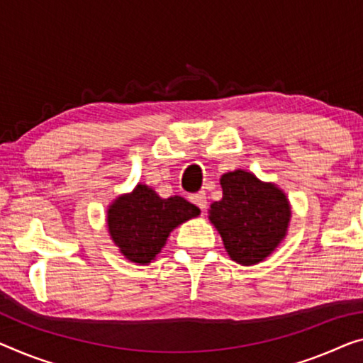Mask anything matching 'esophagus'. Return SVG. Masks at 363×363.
<instances>
[{
	"instance_id": "esophagus-1",
	"label": "esophagus",
	"mask_w": 363,
	"mask_h": 363,
	"mask_svg": "<svg viewBox=\"0 0 363 363\" xmlns=\"http://www.w3.org/2000/svg\"><path fill=\"white\" fill-rule=\"evenodd\" d=\"M189 199H191V202H192L194 205H197V207H199L200 210L207 208V196H205L203 191L194 194V196H191Z\"/></svg>"
}]
</instances>
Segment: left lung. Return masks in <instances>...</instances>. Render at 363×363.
<instances>
[{
  "label": "left lung",
  "instance_id": "1",
  "mask_svg": "<svg viewBox=\"0 0 363 363\" xmlns=\"http://www.w3.org/2000/svg\"><path fill=\"white\" fill-rule=\"evenodd\" d=\"M220 184L223 197L210 207V221L226 252L242 266L264 261L286 233L290 205L285 194L241 169L226 172Z\"/></svg>",
  "mask_w": 363,
  "mask_h": 363
}]
</instances>
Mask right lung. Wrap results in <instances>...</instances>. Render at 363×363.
Wrapping results in <instances>:
<instances>
[{
  "mask_svg": "<svg viewBox=\"0 0 363 363\" xmlns=\"http://www.w3.org/2000/svg\"><path fill=\"white\" fill-rule=\"evenodd\" d=\"M200 210L182 197L161 199L138 184L128 196L118 197L107 212V226L128 261L148 264L164 246L177 225L197 216Z\"/></svg>",
  "mask_w": 363,
  "mask_h": 363,
  "instance_id": "add662e5",
  "label": "right lung"
}]
</instances>
